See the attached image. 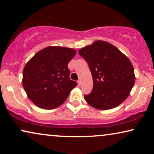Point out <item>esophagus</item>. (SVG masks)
I'll use <instances>...</instances> for the list:
<instances>
[{"mask_svg":"<svg viewBox=\"0 0 154 154\" xmlns=\"http://www.w3.org/2000/svg\"><path fill=\"white\" fill-rule=\"evenodd\" d=\"M77 84L78 85H81V84H82V82H81V80H79L77 82Z\"/></svg>","mask_w":154,"mask_h":154,"instance_id":"esophagus-1","label":"esophagus"}]
</instances>
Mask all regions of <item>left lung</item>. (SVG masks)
<instances>
[{
    "label": "left lung",
    "instance_id": "8db88e82",
    "mask_svg": "<svg viewBox=\"0 0 154 154\" xmlns=\"http://www.w3.org/2000/svg\"><path fill=\"white\" fill-rule=\"evenodd\" d=\"M78 53L87 61L93 79V89L84 96L85 101L100 110L113 109L123 103L135 82L134 68L128 58L104 41H94Z\"/></svg>",
    "mask_w": 154,
    "mask_h": 154
}]
</instances>
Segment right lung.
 I'll return each mask as SVG.
<instances>
[{"mask_svg": "<svg viewBox=\"0 0 154 154\" xmlns=\"http://www.w3.org/2000/svg\"><path fill=\"white\" fill-rule=\"evenodd\" d=\"M76 50L49 46L35 54L25 65L22 84L30 100L38 107L53 109L62 105L77 82L70 79L68 64Z\"/></svg>", "mask_w": 154, "mask_h": 154, "instance_id": "add662e5", "label": "right lung"}]
</instances>
